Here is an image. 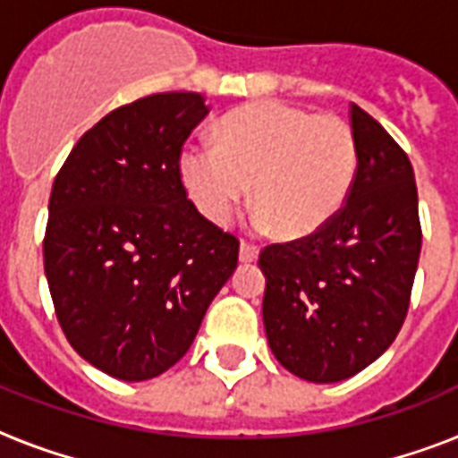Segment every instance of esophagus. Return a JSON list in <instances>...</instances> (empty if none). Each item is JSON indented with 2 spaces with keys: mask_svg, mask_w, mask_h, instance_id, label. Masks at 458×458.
I'll list each match as a JSON object with an SVG mask.
<instances>
[{
  "mask_svg": "<svg viewBox=\"0 0 458 458\" xmlns=\"http://www.w3.org/2000/svg\"><path fill=\"white\" fill-rule=\"evenodd\" d=\"M259 259V247L250 242H240V261L242 264H251V261H257Z\"/></svg>",
  "mask_w": 458,
  "mask_h": 458,
  "instance_id": "obj_1",
  "label": "esophagus"
}]
</instances>
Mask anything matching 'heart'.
<instances>
[{"label":"heart","instance_id":"b5f03b06","mask_svg":"<svg viewBox=\"0 0 458 458\" xmlns=\"http://www.w3.org/2000/svg\"><path fill=\"white\" fill-rule=\"evenodd\" d=\"M216 140L218 147L190 142L178 161L185 192L216 225L233 218L254 182L259 228L306 240L340 216L354 187L359 152L340 118L259 102L223 116Z\"/></svg>","mask_w":458,"mask_h":458}]
</instances>
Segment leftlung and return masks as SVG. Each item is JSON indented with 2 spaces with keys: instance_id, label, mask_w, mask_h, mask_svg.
Instances as JSON below:
<instances>
[{
  "instance_id": "obj_1",
  "label": "left lung",
  "mask_w": 458,
  "mask_h": 458,
  "mask_svg": "<svg viewBox=\"0 0 458 458\" xmlns=\"http://www.w3.org/2000/svg\"><path fill=\"white\" fill-rule=\"evenodd\" d=\"M349 121L359 168L340 216L313 237L271 244L259 257L268 347L309 383L347 380L387 352L420 257L411 161L356 104Z\"/></svg>"
}]
</instances>
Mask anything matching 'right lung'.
<instances>
[{"instance_id":"right-lung-1","label":"right lung","mask_w":458,"mask_h":458,"mask_svg":"<svg viewBox=\"0 0 458 458\" xmlns=\"http://www.w3.org/2000/svg\"><path fill=\"white\" fill-rule=\"evenodd\" d=\"M208 106L161 92L89 128L52 185L45 276L71 347L140 383L185 356L240 244L187 199L178 161Z\"/></svg>"}]
</instances>
